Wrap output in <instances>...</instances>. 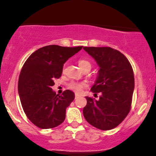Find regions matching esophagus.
<instances>
[{
  "mask_svg": "<svg viewBox=\"0 0 156 156\" xmlns=\"http://www.w3.org/2000/svg\"><path fill=\"white\" fill-rule=\"evenodd\" d=\"M80 97V95H78V94H76V97H75V98H76V99H77V98H78Z\"/></svg>",
  "mask_w": 156,
  "mask_h": 156,
  "instance_id": "34e87169",
  "label": "esophagus"
}]
</instances>
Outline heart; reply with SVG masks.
Segmentation results:
<instances>
[{
    "instance_id": "1",
    "label": "heart",
    "mask_w": 156,
    "mask_h": 156,
    "mask_svg": "<svg viewBox=\"0 0 156 156\" xmlns=\"http://www.w3.org/2000/svg\"><path fill=\"white\" fill-rule=\"evenodd\" d=\"M78 66H79L80 69H83L84 67H87V66H90L91 67V64L88 61L85 59H80L78 61ZM85 87H86L85 83H80V82H76V81H71L70 83L68 84V88L76 93L81 92L82 90H83V89Z\"/></svg>"
}]
</instances>
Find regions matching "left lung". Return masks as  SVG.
Returning <instances> with one entry per match:
<instances>
[{
    "label": "left lung",
    "mask_w": 156,
    "mask_h": 156,
    "mask_svg": "<svg viewBox=\"0 0 156 156\" xmlns=\"http://www.w3.org/2000/svg\"><path fill=\"white\" fill-rule=\"evenodd\" d=\"M99 66L98 76L91 88L101 93L98 101L86 97L83 109L86 120L103 130L116 128L130 111L134 90V75L129 61L119 51L110 47H84Z\"/></svg>",
    "instance_id": "8db88e82"
}]
</instances>
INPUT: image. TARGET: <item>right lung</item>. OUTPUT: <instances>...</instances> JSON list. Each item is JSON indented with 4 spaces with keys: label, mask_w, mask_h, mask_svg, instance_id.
<instances>
[{
    "label": "right lung",
    "mask_w": 156,
    "mask_h": 156,
    "mask_svg": "<svg viewBox=\"0 0 156 156\" xmlns=\"http://www.w3.org/2000/svg\"><path fill=\"white\" fill-rule=\"evenodd\" d=\"M82 48L44 46L34 52L23 64L19 96L27 117L38 128H55L65 119L66 108L75 99L74 92L67 89L56 95L51 87L62 76L64 64Z\"/></svg>",
    "instance_id": "add662e5"
}]
</instances>
